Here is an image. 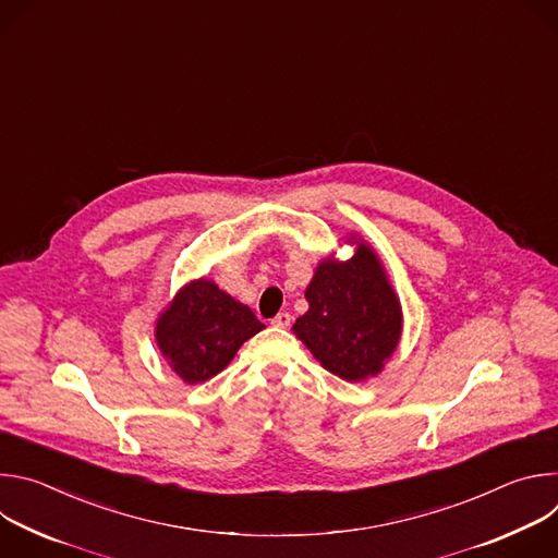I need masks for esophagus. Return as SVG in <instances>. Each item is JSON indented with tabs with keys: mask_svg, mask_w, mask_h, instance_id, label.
<instances>
[{
	"mask_svg": "<svg viewBox=\"0 0 558 558\" xmlns=\"http://www.w3.org/2000/svg\"><path fill=\"white\" fill-rule=\"evenodd\" d=\"M271 325L278 327V329H289V327H291V313L280 311V313L274 317V320H271Z\"/></svg>",
	"mask_w": 558,
	"mask_h": 558,
	"instance_id": "1",
	"label": "esophagus"
}]
</instances>
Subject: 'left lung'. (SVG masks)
<instances>
[{
	"instance_id": "8db88e82",
	"label": "left lung",
	"mask_w": 558,
	"mask_h": 558,
	"mask_svg": "<svg viewBox=\"0 0 558 558\" xmlns=\"http://www.w3.org/2000/svg\"><path fill=\"white\" fill-rule=\"evenodd\" d=\"M357 252L347 263L317 265L293 333L333 375L347 381L375 377L402 336V304L375 252L351 238Z\"/></svg>"
}]
</instances>
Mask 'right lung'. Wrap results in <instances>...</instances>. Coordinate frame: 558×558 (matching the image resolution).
<instances>
[{
	"mask_svg": "<svg viewBox=\"0 0 558 558\" xmlns=\"http://www.w3.org/2000/svg\"><path fill=\"white\" fill-rule=\"evenodd\" d=\"M263 329L247 304L201 278L185 284L158 315L156 344L183 381L198 384L220 373Z\"/></svg>",
	"mask_w": 558,
	"mask_h": 558,
	"instance_id": "obj_1",
	"label": "right lung"
}]
</instances>
